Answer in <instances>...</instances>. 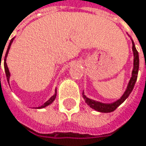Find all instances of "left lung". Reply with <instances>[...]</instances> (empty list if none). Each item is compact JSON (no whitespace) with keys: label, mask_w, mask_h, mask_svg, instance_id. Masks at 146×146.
<instances>
[{"label":"left lung","mask_w":146,"mask_h":146,"mask_svg":"<svg viewBox=\"0 0 146 146\" xmlns=\"http://www.w3.org/2000/svg\"><path fill=\"white\" fill-rule=\"evenodd\" d=\"M132 41V52H133V70L131 73V78L130 79V81L128 82V85L126 87V89L124 92L123 95L121 97V98L116 100L113 102L111 103H104V102H101L98 101H95L92 99L88 98V97H86V95L84 94V92H82V97L83 99L85 100V102L92 109H94L95 111H99V112H104V113H108V112H111L113 111H115L117 107H119L121 103L124 102L125 99L129 97V95L131 94V92H132L135 83L137 79V75H138V71H139V54L135 48L134 41Z\"/></svg>","instance_id":"8db88e82"}]
</instances>
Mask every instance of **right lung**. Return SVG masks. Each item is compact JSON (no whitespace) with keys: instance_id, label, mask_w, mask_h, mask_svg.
<instances>
[{"instance_id":"obj_1","label":"right lung","mask_w":146,"mask_h":146,"mask_svg":"<svg viewBox=\"0 0 146 146\" xmlns=\"http://www.w3.org/2000/svg\"><path fill=\"white\" fill-rule=\"evenodd\" d=\"M14 39H15V37L12 38V39H11V41H10V44H9V45H8V48H7V50H6V53H5V59H4V68H5V75H6V78H7V81H8V83H9V82H10V77H11V73H10V71H9V68H8V67H7V64H6V58H7V55H8V53H9V50H10V48L11 46V44H12V42H13ZM1 64V63H0ZM56 95H57V90L55 89V92H54V94L48 100L47 102H45L42 106H40V107H36L37 109H40V108H44V107H46L48 105H50L51 103H53L54 102V101L55 100L56 98Z\"/></svg>"}]
</instances>
